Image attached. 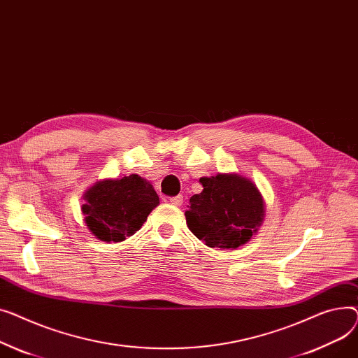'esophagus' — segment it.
<instances>
[{
    "mask_svg": "<svg viewBox=\"0 0 358 358\" xmlns=\"http://www.w3.org/2000/svg\"><path fill=\"white\" fill-rule=\"evenodd\" d=\"M171 203L175 205V206H180V205L183 203V196H182V195H178V196L171 198Z\"/></svg>",
    "mask_w": 358,
    "mask_h": 358,
    "instance_id": "esophagus-1",
    "label": "esophagus"
}]
</instances>
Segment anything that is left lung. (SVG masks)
I'll list each match as a JSON object with an SVG mask.
<instances>
[{
	"label": "left lung",
	"instance_id": "1",
	"mask_svg": "<svg viewBox=\"0 0 358 358\" xmlns=\"http://www.w3.org/2000/svg\"><path fill=\"white\" fill-rule=\"evenodd\" d=\"M203 189L189 199L187 228L211 248H237L257 234L266 203L255 182L238 173L201 178Z\"/></svg>",
	"mask_w": 358,
	"mask_h": 358
}]
</instances>
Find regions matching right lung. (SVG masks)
<instances>
[{
    "label": "right lung",
    "instance_id": "obj_1",
    "mask_svg": "<svg viewBox=\"0 0 358 358\" xmlns=\"http://www.w3.org/2000/svg\"><path fill=\"white\" fill-rule=\"evenodd\" d=\"M83 199V221L90 233L105 243H120L136 234L160 202L152 183L138 175L98 180Z\"/></svg>",
    "mask_w": 358,
    "mask_h": 358
}]
</instances>
